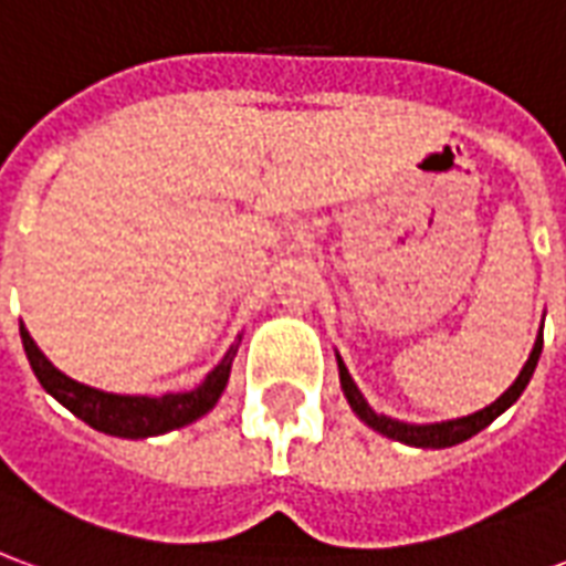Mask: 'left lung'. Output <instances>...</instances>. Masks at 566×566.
<instances>
[{"label":"left lung","instance_id":"8db88e82","mask_svg":"<svg viewBox=\"0 0 566 566\" xmlns=\"http://www.w3.org/2000/svg\"><path fill=\"white\" fill-rule=\"evenodd\" d=\"M539 352H543V333H539V339L534 343V352H531L527 364H524V369L518 373V379L510 385V391L500 394L494 403L485 406V409H479L473 416L454 418V421H439V424H403V421H394V418L388 416H376L367 406V400L360 397L357 385L352 381V376H348V369L343 367V360H339V379H343V391L345 397H348L352 409H355L357 416H360V421H367L373 430H379V433L397 439V442H406V446H418V449H446V446H458L463 439L475 437L479 430H485L500 412H506V409L522 397V391L527 388V381L534 376Z\"/></svg>","mask_w":566,"mask_h":566}]
</instances>
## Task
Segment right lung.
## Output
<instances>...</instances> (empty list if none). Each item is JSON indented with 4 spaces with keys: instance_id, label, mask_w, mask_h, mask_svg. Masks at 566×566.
Returning a JSON list of instances; mask_svg holds the SVG:
<instances>
[{
    "instance_id": "add662e5",
    "label": "right lung",
    "mask_w": 566,
    "mask_h": 566,
    "mask_svg": "<svg viewBox=\"0 0 566 566\" xmlns=\"http://www.w3.org/2000/svg\"><path fill=\"white\" fill-rule=\"evenodd\" d=\"M20 339H23V348L30 357L32 373L42 381L44 391L54 394L56 400L66 406L69 412H75L81 421H87L103 433L127 439L166 433V430L185 427L206 416L211 406L218 403L223 385L230 379V360H233V352H230L193 391L163 394V397H124V394L96 391V388H87V385L63 376L39 352V345L32 343L27 327H20Z\"/></svg>"
}]
</instances>
